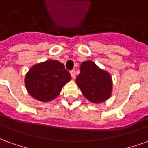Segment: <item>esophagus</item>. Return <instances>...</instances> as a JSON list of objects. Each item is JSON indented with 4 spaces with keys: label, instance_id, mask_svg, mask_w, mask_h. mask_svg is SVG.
Returning <instances> with one entry per match:
<instances>
[{
    "label": "esophagus",
    "instance_id": "34e87169",
    "mask_svg": "<svg viewBox=\"0 0 148 148\" xmlns=\"http://www.w3.org/2000/svg\"><path fill=\"white\" fill-rule=\"evenodd\" d=\"M70 73H71V76H72V78H76V72H75V70H72L71 72H70Z\"/></svg>",
    "mask_w": 148,
    "mask_h": 148
}]
</instances>
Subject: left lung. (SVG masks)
I'll return each instance as SVG.
<instances>
[{"label": "left lung", "instance_id": "8db88e82", "mask_svg": "<svg viewBox=\"0 0 148 148\" xmlns=\"http://www.w3.org/2000/svg\"><path fill=\"white\" fill-rule=\"evenodd\" d=\"M76 82L83 95L92 103H101L110 98L112 92L110 75L92 61L83 62Z\"/></svg>", "mask_w": 148, "mask_h": 148}]
</instances>
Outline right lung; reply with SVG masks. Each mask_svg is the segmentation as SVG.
Returning a JSON list of instances; mask_svg holds the SVG:
<instances>
[{
	"mask_svg": "<svg viewBox=\"0 0 148 148\" xmlns=\"http://www.w3.org/2000/svg\"><path fill=\"white\" fill-rule=\"evenodd\" d=\"M64 65L57 60H47L33 66L25 78L26 89L34 98L49 101L56 98L64 84L71 80Z\"/></svg>",
	"mask_w": 148,
	"mask_h": 148,
	"instance_id": "right-lung-1",
	"label": "right lung"
}]
</instances>
